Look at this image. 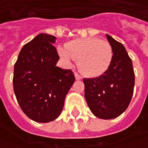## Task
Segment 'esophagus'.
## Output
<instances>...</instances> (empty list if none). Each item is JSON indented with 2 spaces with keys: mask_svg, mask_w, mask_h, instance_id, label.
<instances>
[{
  "mask_svg": "<svg viewBox=\"0 0 148 148\" xmlns=\"http://www.w3.org/2000/svg\"><path fill=\"white\" fill-rule=\"evenodd\" d=\"M74 75H75V78H76L77 80H82V77H81L78 73H77V72H75Z\"/></svg>",
  "mask_w": 148,
  "mask_h": 148,
  "instance_id": "obj_1",
  "label": "esophagus"
}]
</instances>
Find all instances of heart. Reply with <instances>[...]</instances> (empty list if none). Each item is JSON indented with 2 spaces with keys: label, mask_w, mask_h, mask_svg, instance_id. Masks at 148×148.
I'll return each instance as SVG.
<instances>
[{
  "label": "heart",
  "mask_w": 148,
  "mask_h": 148,
  "mask_svg": "<svg viewBox=\"0 0 148 148\" xmlns=\"http://www.w3.org/2000/svg\"><path fill=\"white\" fill-rule=\"evenodd\" d=\"M58 53L67 62L79 61L80 70L90 77H99L105 73L113 59L110 44L98 38L72 40L66 47H59Z\"/></svg>",
  "instance_id": "heart-1"
}]
</instances>
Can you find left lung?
Segmentation results:
<instances>
[{
	"label": "left lung",
	"mask_w": 148,
	"mask_h": 148,
	"mask_svg": "<svg viewBox=\"0 0 148 148\" xmlns=\"http://www.w3.org/2000/svg\"><path fill=\"white\" fill-rule=\"evenodd\" d=\"M113 50V59L108 71L99 77L83 79L85 98L96 117L111 119L126 110L134 88L132 60L122 43L106 34Z\"/></svg>",
	"instance_id": "1"
}]
</instances>
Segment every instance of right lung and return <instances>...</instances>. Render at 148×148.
<instances>
[{
  "mask_svg": "<svg viewBox=\"0 0 148 148\" xmlns=\"http://www.w3.org/2000/svg\"><path fill=\"white\" fill-rule=\"evenodd\" d=\"M56 37L40 34L22 48L14 66V92L21 110L38 123L56 119L75 82L71 70L57 66Z\"/></svg>",
  "mask_w": 148,
  "mask_h": 148,
  "instance_id": "right-lung-1",
  "label": "right lung"
}]
</instances>
